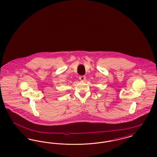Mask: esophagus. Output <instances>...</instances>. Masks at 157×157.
Listing matches in <instances>:
<instances>
[{"label":"esophagus","mask_w":157,"mask_h":157,"mask_svg":"<svg viewBox=\"0 0 157 157\" xmlns=\"http://www.w3.org/2000/svg\"><path fill=\"white\" fill-rule=\"evenodd\" d=\"M79 79L81 81H85V79H86V76H79Z\"/></svg>","instance_id":"1"}]
</instances>
